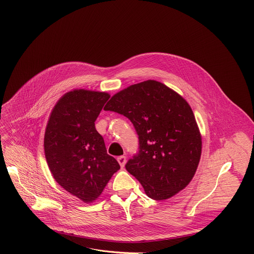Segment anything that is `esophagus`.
Here are the masks:
<instances>
[{"label": "esophagus", "instance_id": "34e87169", "mask_svg": "<svg viewBox=\"0 0 254 254\" xmlns=\"http://www.w3.org/2000/svg\"><path fill=\"white\" fill-rule=\"evenodd\" d=\"M117 162L119 163L120 167L124 168L125 165H126V163H127V157H126L125 155H120V156L117 157Z\"/></svg>", "mask_w": 254, "mask_h": 254}]
</instances>
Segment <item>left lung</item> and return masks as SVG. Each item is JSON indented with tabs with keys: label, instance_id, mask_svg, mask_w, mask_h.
I'll list each match as a JSON object with an SVG mask.
<instances>
[{
	"label": "left lung",
	"instance_id": "8db88e82",
	"mask_svg": "<svg viewBox=\"0 0 254 254\" xmlns=\"http://www.w3.org/2000/svg\"><path fill=\"white\" fill-rule=\"evenodd\" d=\"M104 110L127 117L139 136V152L127 171L153 199L185 189L195 174L202 137L189 103L167 85L147 80L119 91Z\"/></svg>",
	"mask_w": 254,
	"mask_h": 254
}]
</instances>
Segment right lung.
<instances>
[{
    "label": "right lung",
    "mask_w": 254,
    "mask_h": 254,
    "mask_svg": "<svg viewBox=\"0 0 254 254\" xmlns=\"http://www.w3.org/2000/svg\"><path fill=\"white\" fill-rule=\"evenodd\" d=\"M110 96L74 89L52 109L44 136L45 158L53 178L74 196L92 203L120 169L107 153L95 122Z\"/></svg>",
    "instance_id": "right-lung-1"
}]
</instances>
